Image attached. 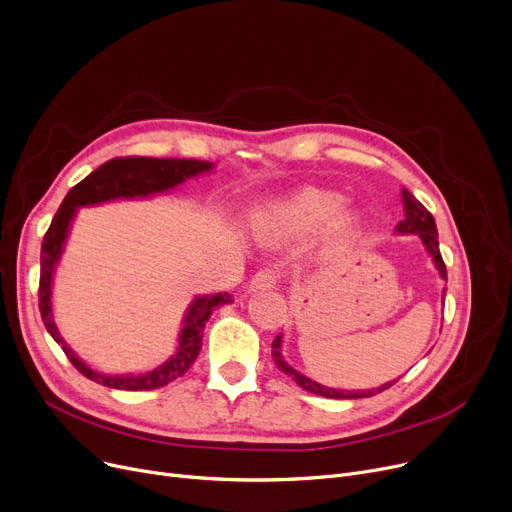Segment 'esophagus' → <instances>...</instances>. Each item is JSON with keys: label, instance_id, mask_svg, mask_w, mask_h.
<instances>
[{"label": "esophagus", "instance_id": "obj_1", "mask_svg": "<svg viewBox=\"0 0 512 512\" xmlns=\"http://www.w3.org/2000/svg\"><path fill=\"white\" fill-rule=\"evenodd\" d=\"M278 280H280L278 270H274V267H263V270H259L251 278L249 290H253V292H257V290H270V288H274L278 284Z\"/></svg>", "mask_w": 512, "mask_h": 512}]
</instances>
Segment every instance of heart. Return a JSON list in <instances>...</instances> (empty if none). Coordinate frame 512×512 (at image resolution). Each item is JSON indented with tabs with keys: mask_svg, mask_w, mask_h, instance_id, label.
<instances>
[{
	"mask_svg": "<svg viewBox=\"0 0 512 512\" xmlns=\"http://www.w3.org/2000/svg\"><path fill=\"white\" fill-rule=\"evenodd\" d=\"M342 205V195L307 186L276 205L263 224L282 236H303L328 226V236L334 242H344L357 234L361 220L355 211H342Z\"/></svg>",
	"mask_w": 512,
	"mask_h": 512,
	"instance_id": "b5f03b06",
	"label": "heart"
}]
</instances>
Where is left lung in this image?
Wrapping results in <instances>:
<instances>
[{
    "instance_id": "obj_1",
    "label": "left lung",
    "mask_w": 512,
    "mask_h": 512,
    "mask_svg": "<svg viewBox=\"0 0 512 512\" xmlns=\"http://www.w3.org/2000/svg\"><path fill=\"white\" fill-rule=\"evenodd\" d=\"M402 201H405V220H402L398 224V232L402 234H419L425 249L429 251V255L434 257V263L438 267L440 276L446 280V265H444V259H442V253H440V242H438V228H436V220L434 215L429 213L409 191L407 188H402ZM280 344H282V336H276L274 342H272V357L278 365L280 371H284L286 375H290V378L297 382L303 390L311 392V394H317V396H326V398H367V396H375L378 392L390 388L394 382H388L384 384L382 388H375V390H363V392H344V390H334V388H326L321 386L317 382H311L309 378H305V375H301L299 371H294L282 357L280 353Z\"/></svg>"
}]
</instances>
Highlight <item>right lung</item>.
<instances>
[{
	"label": "right lung",
	"instance_id": "1",
	"mask_svg": "<svg viewBox=\"0 0 512 512\" xmlns=\"http://www.w3.org/2000/svg\"><path fill=\"white\" fill-rule=\"evenodd\" d=\"M211 170L209 161L197 159H157V157H114L105 161L95 172H91L85 180L72 186L64 197L58 213L53 215L51 226L43 236L41 245V278H39V311L41 319L56 340L70 363L85 375V378L116 390H155L168 386L180 375H184L195 363L201 353L205 321L211 311L220 305L232 303V294L218 292L209 297H199L188 309L184 317V328L180 334V346L176 355L161 367L141 373V375H101L80 361L58 334L56 324L51 319V276L56 267L64 240L68 234V226L76 207L95 205L110 199H130V197H147L153 193H164L168 188L184 182L186 178L197 176L201 172Z\"/></svg>",
	"mask_w": 512,
	"mask_h": 512
}]
</instances>
